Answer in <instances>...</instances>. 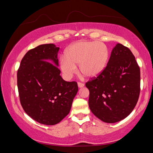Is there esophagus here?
Returning <instances> with one entry per match:
<instances>
[{"instance_id":"esophagus-1","label":"esophagus","mask_w":153,"mask_h":153,"mask_svg":"<svg viewBox=\"0 0 153 153\" xmlns=\"http://www.w3.org/2000/svg\"><path fill=\"white\" fill-rule=\"evenodd\" d=\"M77 85H78V87L79 88H82V87H84V83H82V82H77Z\"/></svg>"}]
</instances>
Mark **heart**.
<instances>
[{
  "mask_svg": "<svg viewBox=\"0 0 153 153\" xmlns=\"http://www.w3.org/2000/svg\"><path fill=\"white\" fill-rule=\"evenodd\" d=\"M108 56L107 46L101 42L79 41L73 44L65 51L61 58V69L65 78L69 79L77 71L83 76L93 78L102 73L107 65Z\"/></svg>",
  "mask_w": 153,
  "mask_h": 153,
  "instance_id": "obj_1",
  "label": "heart"
}]
</instances>
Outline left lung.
<instances>
[{"label":"left lung","mask_w":153,"mask_h":153,"mask_svg":"<svg viewBox=\"0 0 153 153\" xmlns=\"http://www.w3.org/2000/svg\"><path fill=\"white\" fill-rule=\"evenodd\" d=\"M92 113L106 123H115L131 113L140 92V70L129 49L117 44L102 73L86 83Z\"/></svg>","instance_id":"left-lung-1"}]
</instances>
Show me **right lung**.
I'll return each mask as SVG.
<instances>
[{
	"label": "right lung",
	"instance_id": "add662e5",
	"mask_svg": "<svg viewBox=\"0 0 153 153\" xmlns=\"http://www.w3.org/2000/svg\"><path fill=\"white\" fill-rule=\"evenodd\" d=\"M59 50L53 44L36 46L27 52L17 70L21 105L31 118L45 125H55L65 117L78 91L76 82L60 76Z\"/></svg>",
	"mask_w": 153,
	"mask_h": 153
}]
</instances>
